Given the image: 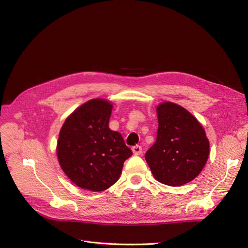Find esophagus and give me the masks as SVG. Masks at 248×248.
Segmentation results:
<instances>
[{
    "label": "esophagus",
    "mask_w": 248,
    "mask_h": 248,
    "mask_svg": "<svg viewBox=\"0 0 248 248\" xmlns=\"http://www.w3.org/2000/svg\"><path fill=\"white\" fill-rule=\"evenodd\" d=\"M132 152L135 155H140L142 153V147L140 145H134L132 147Z\"/></svg>",
    "instance_id": "obj_1"
}]
</instances>
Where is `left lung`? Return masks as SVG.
I'll use <instances>...</instances> for the list:
<instances>
[{
	"label": "left lung",
	"mask_w": 248,
	"mask_h": 248,
	"mask_svg": "<svg viewBox=\"0 0 248 248\" xmlns=\"http://www.w3.org/2000/svg\"><path fill=\"white\" fill-rule=\"evenodd\" d=\"M156 140L145 154L155 179L169 186H180L200 175L210 154L204 129L179 105L166 102L156 108Z\"/></svg>",
	"instance_id": "left-lung-1"
}]
</instances>
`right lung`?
Here are the masks:
<instances>
[{
	"label": "right lung",
	"instance_id": "right-lung-1",
	"mask_svg": "<svg viewBox=\"0 0 248 248\" xmlns=\"http://www.w3.org/2000/svg\"><path fill=\"white\" fill-rule=\"evenodd\" d=\"M112 108L102 98L88 101L66 119L59 134V163L69 179L83 189H108L132 155L122 135L108 128Z\"/></svg>",
	"mask_w": 248,
	"mask_h": 248
}]
</instances>
